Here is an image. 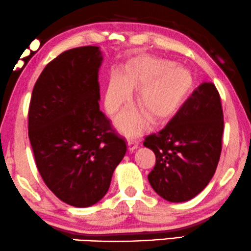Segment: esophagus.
Wrapping results in <instances>:
<instances>
[{
	"instance_id": "34e87169",
	"label": "esophagus",
	"mask_w": 251,
	"mask_h": 251,
	"mask_svg": "<svg viewBox=\"0 0 251 251\" xmlns=\"http://www.w3.org/2000/svg\"><path fill=\"white\" fill-rule=\"evenodd\" d=\"M127 144H128V150L134 151L137 147H139V140L134 139V137H129V139L127 140Z\"/></svg>"
}]
</instances>
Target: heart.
I'll return each mask as SVG.
<instances>
[{
	"label": "heart",
	"mask_w": 251,
	"mask_h": 251,
	"mask_svg": "<svg viewBox=\"0 0 251 251\" xmlns=\"http://www.w3.org/2000/svg\"><path fill=\"white\" fill-rule=\"evenodd\" d=\"M195 86V77L185 67L169 60L142 56L126 67L124 75L115 73L109 80L104 103L114 114L130 97V87L140 89L136 104L148 119L159 123L177 112ZM118 125L126 134H137L144 126V118L136 111H126L118 118Z\"/></svg>",
	"instance_id": "obj_1"
}]
</instances>
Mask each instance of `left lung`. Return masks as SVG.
Here are the masks:
<instances>
[{"instance_id":"left-lung-1","label":"left lung","mask_w":251,"mask_h":251,"mask_svg":"<svg viewBox=\"0 0 251 251\" xmlns=\"http://www.w3.org/2000/svg\"><path fill=\"white\" fill-rule=\"evenodd\" d=\"M223 129L220 93L213 83H202L164 128L144 139L156 154L148 175L154 191L171 202L202 191L217 168Z\"/></svg>"}]
</instances>
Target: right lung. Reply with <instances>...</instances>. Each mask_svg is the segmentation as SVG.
Wrapping results in <instances>:
<instances>
[{"label":"right lung","instance_id":"obj_1","mask_svg":"<svg viewBox=\"0 0 251 251\" xmlns=\"http://www.w3.org/2000/svg\"><path fill=\"white\" fill-rule=\"evenodd\" d=\"M99 47L62 52L35 83L28 136L37 169L63 202L90 207L104 197L127 147L100 110Z\"/></svg>","mask_w":251,"mask_h":251}]
</instances>
